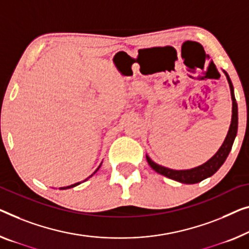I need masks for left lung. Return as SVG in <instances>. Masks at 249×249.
Segmentation results:
<instances>
[{
    "label": "left lung",
    "instance_id": "1",
    "mask_svg": "<svg viewBox=\"0 0 249 249\" xmlns=\"http://www.w3.org/2000/svg\"><path fill=\"white\" fill-rule=\"evenodd\" d=\"M226 77H227L229 87H231V101H232V114H231V123L229 126L227 136L222 143V145L219 147V150L216 152V154L213 158L209 159L203 164L196 166V168L188 169V170H173L162 166L154 161H152L150 157L146 155L147 163L150 164L152 169L155 172L162 174L169 179H172L178 182L185 183V184H194L198 183L200 181L207 179L216 173L219 170L220 166L224 164V162L227 159L229 152L231 150V146L235 141V137L237 135V128H238V107H237L235 94H233V86L231 84V78H229L228 73L224 71Z\"/></svg>",
    "mask_w": 249,
    "mask_h": 249
}]
</instances>
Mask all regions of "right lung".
Instances as JSON below:
<instances>
[{
	"instance_id": "obj_1",
	"label": "right lung",
	"mask_w": 249,
	"mask_h": 249,
	"mask_svg": "<svg viewBox=\"0 0 249 249\" xmlns=\"http://www.w3.org/2000/svg\"><path fill=\"white\" fill-rule=\"evenodd\" d=\"M101 165H102V163H101ZM101 165H99V166H98V168H97V170H96V171H95L94 173H92L90 177H92V176H94V174H95L96 172H97V171H98V170H99V168H101ZM90 177H89V178H90ZM89 178H87V179H89ZM87 179H86V180H87ZM86 180H85V181H86ZM83 182H84V181H83ZM80 183H81V182H77V183H75V184L68 185V187H64V188H60V190H65V189H70V188H73V187H76V185H78V184H80Z\"/></svg>"
}]
</instances>
